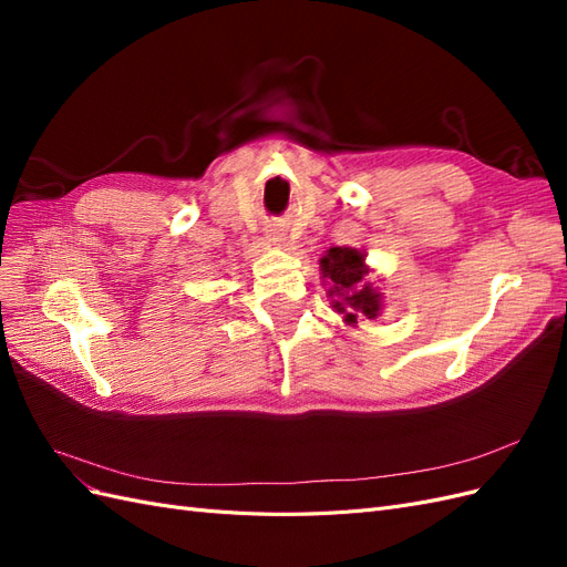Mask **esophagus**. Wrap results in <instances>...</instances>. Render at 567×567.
<instances>
[{"instance_id":"obj_1","label":"esophagus","mask_w":567,"mask_h":567,"mask_svg":"<svg viewBox=\"0 0 567 567\" xmlns=\"http://www.w3.org/2000/svg\"><path fill=\"white\" fill-rule=\"evenodd\" d=\"M269 241H271V244H279V241H281V238H274V236H269Z\"/></svg>"}]
</instances>
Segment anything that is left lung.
<instances>
[{"label": "left lung", "mask_w": 567, "mask_h": 567, "mask_svg": "<svg viewBox=\"0 0 567 567\" xmlns=\"http://www.w3.org/2000/svg\"><path fill=\"white\" fill-rule=\"evenodd\" d=\"M319 274L323 286H329L326 296L331 298V307L348 326L381 317L383 293L369 281L371 267L367 265L364 250L350 246L329 248L319 260Z\"/></svg>", "instance_id": "8db88e82"}]
</instances>
